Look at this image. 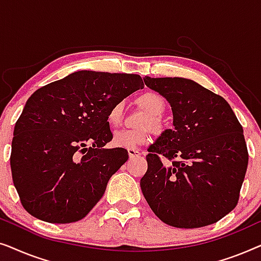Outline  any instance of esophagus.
<instances>
[{
  "label": "esophagus",
  "instance_id": "1",
  "mask_svg": "<svg viewBox=\"0 0 261 261\" xmlns=\"http://www.w3.org/2000/svg\"><path fill=\"white\" fill-rule=\"evenodd\" d=\"M128 155H129L130 159L137 158V156H140L141 153L138 149H128Z\"/></svg>",
  "mask_w": 261,
  "mask_h": 261
}]
</instances>
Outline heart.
I'll use <instances>...</instances> for the list:
<instances>
[{
	"label": "heart",
	"mask_w": 261,
	"mask_h": 261,
	"mask_svg": "<svg viewBox=\"0 0 261 261\" xmlns=\"http://www.w3.org/2000/svg\"><path fill=\"white\" fill-rule=\"evenodd\" d=\"M139 103L142 108L148 112V115L145 116L140 122L139 129H120L116 130L113 135L114 146L126 149H135L140 146H144L149 140V130L159 134L163 132V126L160 122V116L165 110V101L159 94L153 91H148L142 94L139 97ZM123 101H120L114 105L108 112V122L114 127L120 126L123 120Z\"/></svg>",
	"instance_id": "heart-1"
}]
</instances>
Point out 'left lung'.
Wrapping results in <instances>:
<instances>
[{
  "instance_id": "obj_1",
  "label": "left lung",
  "mask_w": 261,
  "mask_h": 261,
  "mask_svg": "<svg viewBox=\"0 0 261 261\" xmlns=\"http://www.w3.org/2000/svg\"><path fill=\"white\" fill-rule=\"evenodd\" d=\"M171 105L174 129L146 155L140 187L153 213L177 228L209 226L239 202L248 165L244 129L230 106L187 78H144ZM167 160L164 166L161 158Z\"/></svg>"
}]
</instances>
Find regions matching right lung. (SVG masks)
<instances>
[{"mask_svg": "<svg viewBox=\"0 0 261 261\" xmlns=\"http://www.w3.org/2000/svg\"><path fill=\"white\" fill-rule=\"evenodd\" d=\"M144 88L139 74L78 71L38 89L14 128L13 183L27 213L51 223L80 221L97 204L110 177L127 162L107 116Z\"/></svg>", "mask_w": 261, "mask_h": 261, "instance_id": "right-lung-1", "label": "right lung"}]
</instances>
